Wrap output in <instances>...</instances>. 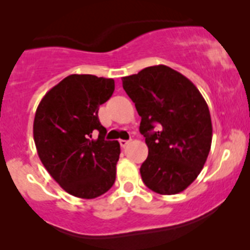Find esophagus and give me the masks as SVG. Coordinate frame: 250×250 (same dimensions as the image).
I'll return each mask as SVG.
<instances>
[{
  "instance_id": "34e87169",
  "label": "esophagus",
  "mask_w": 250,
  "mask_h": 250,
  "mask_svg": "<svg viewBox=\"0 0 250 250\" xmlns=\"http://www.w3.org/2000/svg\"><path fill=\"white\" fill-rule=\"evenodd\" d=\"M119 143H120L121 146L125 147V146H126L127 144H129V140H119Z\"/></svg>"
}]
</instances>
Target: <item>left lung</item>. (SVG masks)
<instances>
[{"instance_id": "left-lung-1", "label": "left lung", "mask_w": 250, "mask_h": 250, "mask_svg": "<svg viewBox=\"0 0 250 250\" xmlns=\"http://www.w3.org/2000/svg\"><path fill=\"white\" fill-rule=\"evenodd\" d=\"M123 87L141 116L149 149L140 174L150 190L173 195L198 178L210 151L211 119L189 79L165 65L123 77Z\"/></svg>"}]
</instances>
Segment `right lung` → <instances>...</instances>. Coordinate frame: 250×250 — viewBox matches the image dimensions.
<instances>
[{
    "instance_id": "right-lung-1",
    "label": "right lung",
    "mask_w": 250,
    "mask_h": 250,
    "mask_svg": "<svg viewBox=\"0 0 250 250\" xmlns=\"http://www.w3.org/2000/svg\"><path fill=\"white\" fill-rule=\"evenodd\" d=\"M114 90L112 79L70 75L37 106L34 140L40 160L60 187L77 198H98L115 183L120 144L105 140L98 116Z\"/></svg>"
}]
</instances>
